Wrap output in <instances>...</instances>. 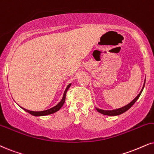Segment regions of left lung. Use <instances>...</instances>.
Here are the masks:
<instances>
[{"label":"left lung","mask_w":154,"mask_h":154,"mask_svg":"<svg viewBox=\"0 0 154 154\" xmlns=\"http://www.w3.org/2000/svg\"><path fill=\"white\" fill-rule=\"evenodd\" d=\"M144 85H145V82H144V83H143V87H142V89L139 92V94L135 97V99H134V100H132L131 102L129 103L127 105L123 106V107L116 109H113V110H104V109H102L96 107V109L97 110V112L101 113V114H104V115H107V116H117V115H119V114H123V113L126 112L128 109H129L131 108V106L134 104V103L137 102L138 99L139 98L140 95H141L142 93V91H143V88H144Z\"/></svg>","instance_id":"obj_1"}]
</instances>
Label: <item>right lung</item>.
Segmentation results:
<instances>
[{
    "instance_id": "right-lung-1",
    "label": "right lung",
    "mask_w": 154,
    "mask_h": 154,
    "mask_svg": "<svg viewBox=\"0 0 154 154\" xmlns=\"http://www.w3.org/2000/svg\"><path fill=\"white\" fill-rule=\"evenodd\" d=\"M72 83L69 84V85H67V87H66L65 90V92H64L63 94V98H62V100L60 102L58 103L57 105H55V106H53V107L49 109H47V110H44V111H40V112H35V111H30V110H28V109H26L22 107V106H20L21 108L23 109V110H25V112H28L29 114H32V116H46V115H49V114H53V113H55L56 112H57L58 110L60 109V108L63 106V105L64 104V103H65V97H66V93H67V91L68 90V89L71 86Z\"/></svg>"
}]
</instances>
